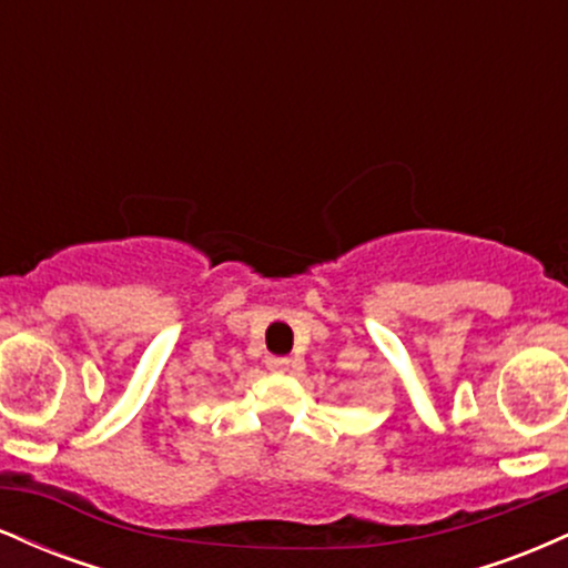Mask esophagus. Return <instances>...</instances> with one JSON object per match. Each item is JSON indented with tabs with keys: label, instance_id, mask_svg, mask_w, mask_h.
Segmentation results:
<instances>
[{
	"label": "esophagus",
	"instance_id": "obj_1",
	"mask_svg": "<svg viewBox=\"0 0 568 568\" xmlns=\"http://www.w3.org/2000/svg\"><path fill=\"white\" fill-rule=\"evenodd\" d=\"M288 366H291L288 357H275V355L266 357V368L275 371V374H283V371H288Z\"/></svg>",
	"mask_w": 568,
	"mask_h": 568
}]
</instances>
